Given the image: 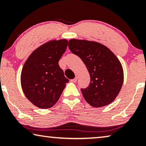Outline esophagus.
<instances>
[{"label":"esophagus","mask_w":146,"mask_h":146,"mask_svg":"<svg viewBox=\"0 0 146 146\" xmlns=\"http://www.w3.org/2000/svg\"><path fill=\"white\" fill-rule=\"evenodd\" d=\"M77 77H75V78H73V79H71V80H70L71 82H73V83H75V82H76V81H77Z\"/></svg>","instance_id":"1"}]
</instances>
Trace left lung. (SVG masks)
<instances>
[{"label":"left lung","mask_w":146,"mask_h":146,"mask_svg":"<svg viewBox=\"0 0 146 146\" xmlns=\"http://www.w3.org/2000/svg\"><path fill=\"white\" fill-rule=\"evenodd\" d=\"M68 46L82 59L90 73V85L80 90L86 102L95 108L111 103L123 81L122 66L117 56L107 47L95 42L71 39Z\"/></svg>","instance_id":"obj_1"}]
</instances>
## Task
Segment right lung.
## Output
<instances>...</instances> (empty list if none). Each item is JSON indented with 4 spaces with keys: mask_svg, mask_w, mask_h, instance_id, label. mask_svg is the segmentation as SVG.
<instances>
[{
    "mask_svg": "<svg viewBox=\"0 0 146 146\" xmlns=\"http://www.w3.org/2000/svg\"><path fill=\"white\" fill-rule=\"evenodd\" d=\"M67 46L66 39L49 41L35 49L24 64L22 88L27 98L39 108L55 105L69 82L58 65Z\"/></svg>",
    "mask_w": 146,
    "mask_h": 146,
    "instance_id": "1",
    "label": "right lung"
}]
</instances>
